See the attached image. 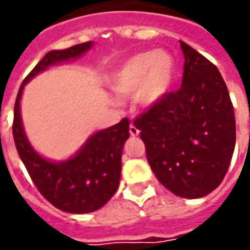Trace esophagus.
Returning <instances> with one entry per match:
<instances>
[{
    "mask_svg": "<svg viewBox=\"0 0 250 250\" xmlns=\"http://www.w3.org/2000/svg\"><path fill=\"white\" fill-rule=\"evenodd\" d=\"M129 133H130V136H138V135H139V129H138L135 125H130Z\"/></svg>",
    "mask_w": 250,
    "mask_h": 250,
    "instance_id": "obj_1",
    "label": "esophagus"
}]
</instances>
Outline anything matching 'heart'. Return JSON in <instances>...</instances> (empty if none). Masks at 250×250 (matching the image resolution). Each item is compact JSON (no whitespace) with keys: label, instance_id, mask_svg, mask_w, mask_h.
Returning <instances> with one entry per match:
<instances>
[{"label":"heart","instance_id":"obj_1","mask_svg":"<svg viewBox=\"0 0 250 250\" xmlns=\"http://www.w3.org/2000/svg\"><path fill=\"white\" fill-rule=\"evenodd\" d=\"M177 81L175 58L166 50L132 55L115 69L110 87L120 97L133 96L143 108H153L166 100Z\"/></svg>","mask_w":250,"mask_h":250}]
</instances>
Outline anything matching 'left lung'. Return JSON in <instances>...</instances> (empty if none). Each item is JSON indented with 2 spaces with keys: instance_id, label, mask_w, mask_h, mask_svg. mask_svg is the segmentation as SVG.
<instances>
[{
  "instance_id": "1",
  "label": "left lung",
  "mask_w": 250,
  "mask_h": 250,
  "mask_svg": "<svg viewBox=\"0 0 250 250\" xmlns=\"http://www.w3.org/2000/svg\"><path fill=\"white\" fill-rule=\"evenodd\" d=\"M182 86L133 125L161 185L174 195L197 199L226 177L235 149V117L216 65L184 42Z\"/></svg>"
}]
</instances>
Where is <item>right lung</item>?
<instances>
[{
  "label": "right lung",
  "instance_id": "add662e5",
  "mask_svg": "<svg viewBox=\"0 0 250 250\" xmlns=\"http://www.w3.org/2000/svg\"><path fill=\"white\" fill-rule=\"evenodd\" d=\"M94 45L93 42L76 44L66 50H53L26 76L14 110V140L19 157L34 185L53 206L72 213L84 214L104 206L120 187L122 150L129 138V120L90 135L73 156L65 160L45 159L29 142L22 122L21 100L24 86L50 66L81 58Z\"/></svg>",
  "mask_w": 250,
  "mask_h": 250
}]
</instances>
